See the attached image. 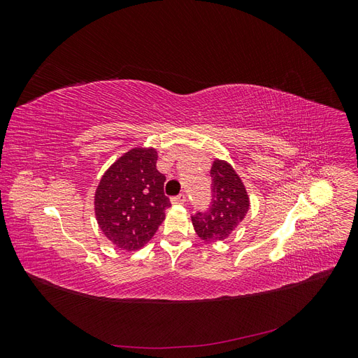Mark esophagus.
<instances>
[{
    "label": "esophagus",
    "mask_w": 358,
    "mask_h": 358,
    "mask_svg": "<svg viewBox=\"0 0 358 358\" xmlns=\"http://www.w3.org/2000/svg\"><path fill=\"white\" fill-rule=\"evenodd\" d=\"M185 201H187L185 194H179V196H176V197H171L173 204H183Z\"/></svg>",
    "instance_id": "obj_1"
}]
</instances>
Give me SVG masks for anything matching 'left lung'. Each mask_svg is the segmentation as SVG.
I'll use <instances>...</instances> for the list:
<instances>
[{
	"instance_id": "left-lung-1",
	"label": "left lung",
	"mask_w": 358,
	"mask_h": 358,
	"mask_svg": "<svg viewBox=\"0 0 358 358\" xmlns=\"http://www.w3.org/2000/svg\"><path fill=\"white\" fill-rule=\"evenodd\" d=\"M210 176L212 204L209 210L191 216L194 230L204 242L227 239L243 221L249 209L246 188L229 162L215 159Z\"/></svg>"
}]
</instances>
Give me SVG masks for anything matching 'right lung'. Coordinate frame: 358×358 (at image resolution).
Instances as JSON below:
<instances>
[{
	"mask_svg": "<svg viewBox=\"0 0 358 358\" xmlns=\"http://www.w3.org/2000/svg\"><path fill=\"white\" fill-rule=\"evenodd\" d=\"M157 159L154 148L128 150L107 169L96 187V222L107 239L125 251H137L152 239L171 206Z\"/></svg>",
	"mask_w": 358,
	"mask_h": 358,
	"instance_id": "1",
	"label": "right lung"
}]
</instances>
